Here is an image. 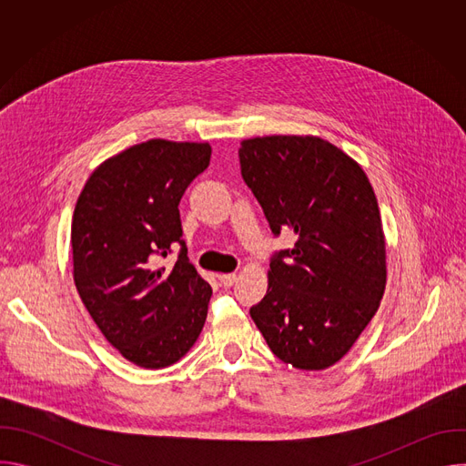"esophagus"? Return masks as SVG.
I'll return each mask as SVG.
<instances>
[{"label":"esophagus","instance_id":"obj_1","mask_svg":"<svg viewBox=\"0 0 466 466\" xmlns=\"http://www.w3.org/2000/svg\"><path fill=\"white\" fill-rule=\"evenodd\" d=\"M219 280H221V284H223L225 288H230V286H234V282H236V275H234V273L219 275Z\"/></svg>","mask_w":466,"mask_h":466}]
</instances>
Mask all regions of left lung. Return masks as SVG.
Masks as SVG:
<instances>
[{
  "instance_id": "left-lung-1",
  "label": "left lung",
  "mask_w": 466,
  "mask_h": 466,
  "mask_svg": "<svg viewBox=\"0 0 466 466\" xmlns=\"http://www.w3.org/2000/svg\"><path fill=\"white\" fill-rule=\"evenodd\" d=\"M241 177L275 236L297 234L269 263L250 317L273 354L302 370L336 365L385 291V236L374 189L345 151L319 137L241 142Z\"/></svg>"
}]
</instances>
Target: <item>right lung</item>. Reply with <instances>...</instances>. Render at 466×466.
<instances>
[{
	"mask_svg": "<svg viewBox=\"0 0 466 466\" xmlns=\"http://www.w3.org/2000/svg\"><path fill=\"white\" fill-rule=\"evenodd\" d=\"M210 144L149 140L99 164L72 219L74 282L117 352L144 369L177 363L205 326L210 284L187 259L178 203ZM181 245L171 268L159 259Z\"/></svg>",
	"mask_w": 466,
	"mask_h": 466,
	"instance_id": "obj_1",
	"label": "right lung"
}]
</instances>
